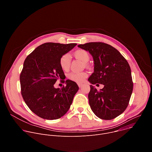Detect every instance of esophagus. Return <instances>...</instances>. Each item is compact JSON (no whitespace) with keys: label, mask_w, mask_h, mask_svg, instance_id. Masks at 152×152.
<instances>
[{"label":"esophagus","mask_w":152,"mask_h":152,"mask_svg":"<svg viewBox=\"0 0 152 152\" xmlns=\"http://www.w3.org/2000/svg\"><path fill=\"white\" fill-rule=\"evenodd\" d=\"M78 86H79V88H81L82 86V83H78Z\"/></svg>","instance_id":"1"}]
</instances>
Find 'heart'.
<instances>
[{
	"label": "heart",
	"instance_id": "obj_1",
	"mask_svg": "<svg viewBox=\"0 0 152 152\" xmlns=\"http://www.w3.org/2000/svg\"><path fill=\"white\" fill-rule=\"evenodd\" d=\"M74 56L76 58L82 61L84 63L88 62L90 59L89 53L85 50L79 49L75 52ZM59 66L62 70L64 71H67L70 66V57L69 55H63L59 59ZM88 75L86 72H78V73H71L69 75V78L76 82L80 83L87 77Z\"/></svg>",
	"mask_w": 152,
	"mask_h": 152
}]
</instances>
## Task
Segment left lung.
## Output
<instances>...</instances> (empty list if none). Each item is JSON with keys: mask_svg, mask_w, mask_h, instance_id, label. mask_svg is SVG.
<instances>
[{"mask_svg": "<svg viewBox=\"0 0 152 152\" xmlns=\"http://www.w3.org/2000/svg\"><path fill=\"white\" fill-rule=\"evenodd\" d=\"M77 46L88 51L93 58L94 73L88 81L104 85L100 91L90 85L88 99L91 110L101 119L115 118L126 110L132 93L131 67L115 48L106 43L91 42Z\"/></svg>", "mask_w": 152, "mask_h": 152, "instance_id": "8db88e82", "label": "left lung"}]
</instances>
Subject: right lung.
<instances>
[{"label": "right lung", "mask_w": 152, "mask_h": 152, "mask_svg": "<svg viewBox=\"0 0 152 152\" xmlns=\"http://www.w3.org/2000/svg\"><path fill=\"white\" fill-rule=\"evenodd\" d=\"M76 45L46 42L25 59L20 76L21 93L29 109L38 117L56 120L70 109L79 86L70 80L61 89L55 88L54 84L65 76L59 66L61 57Z\"/></svg>", "instance_id": "right-lung-1"}]
</instances>
